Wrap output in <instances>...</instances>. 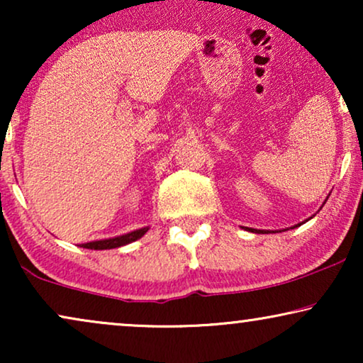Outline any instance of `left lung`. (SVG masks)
<instances>
[{"mask_svg":"<svg viewBox=\"0 0 363 363\" xmlns=\"http://www.w3.org/2000/svg\"><path fill=\"white\" fill-rule=\"evenodd\" d=\"M327 198H329V196H327ZM325 203V201H324ZM322 208V206H320ZM312 218V216H311ZM307 221V220H306ZM306 221H302V223H306ZM302 223H299V225H296V228L297 226H301L302 225ZM245 230H250V231H252V233H269V231H264V230H252V228H245ZM279 233H281V230H279Z\"/></svg>","mask_w":363,"mask_h":363,"instance_id":"left-lung-1","label":"left lung"}]
</instances>
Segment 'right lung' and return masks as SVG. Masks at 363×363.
I'll return each instance as SVG.
<instances>
[{
	"label": "right lung",
	"instance_id": "right-lung-1",
	"mask_svg": "<svg viewBox=\"0 0 363 363\" xmlns=\"http://www.w3.org/2000/svg\"><path fill=\"white\" fill-rule=\"evenodd\" d=\"M148 231V226L140 228V230L130 231L127 235H121L116 238H107V240H97V241H91V242H84L81 247H86V250H113V247H121L125 246L128 242H133L145 235Z\"/></svg>",
	"mask_w": 363,
	"mask_h": 363
}]
</instances>
